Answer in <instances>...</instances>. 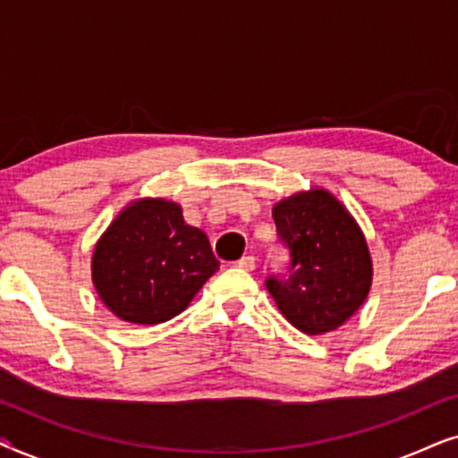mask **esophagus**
Segmentation results:
<instances>
[{"instance_id":"1","label":"esophagus","mask_w":458,"mask_h":458,"mask_svg":"<svg viewBox=\"0 0 458 458\" xmlns=\"http://www.w3.org/2000/svg\"><path fill=\"white\" fill-rule=\"evenodd\" d=\"M235 265L240 267V268H243V271H254V267H256V259H254V256H242V259L237 260Z\"/></svg>"}]
</instances>
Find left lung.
<instances>
[{"instance_id": "1", "label": "left lung", "mask_w": 458, "mask_h": 458, "mask_svg": "<svg viewBox=\"0 0 458 458\" xmlns=\"http://www.w3.org/2000/svg\"><path fill=\"white\" fill-rule=\"evenodd\" d=\"M273 221L290 265L287 273L268 275V293L304 334L337 329L359 310L371 287V256L359 225L325 190L281 199Z\"/></svg>"}]
</instances>
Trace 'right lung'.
<instances>
[{
  "instance_id": "add662e5",
  "label": "right lung",
  "mask_w": 458,
  "mask_h": 458,
  "mask_svg": "<svg viewBox=\"0 0 458 458\" xmlns=\"http://www.w3.org/2000/svg\"><path fill=\"white\" fill-rule=\"evenodd\" d=\"M218 267L208 237L183 221L177 204L140 199L98 242L91 277L116 317L156 325L183 312Z\"/></svg>"
}]
</instances>
